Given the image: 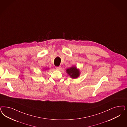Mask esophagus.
<instances>
[{
    "label": "esophagus",
    "mask_w": 127,
    "mask_h": 127,
    "mask_svg": "<svg viewBox=\"0 0 127 127\" xmlns=\"http://www.w3.org/2000/svg\"><path fill=\"white\" fill-rule=\"evenodd\" d=\"M55 68L57 70H60L61 68V66H56Z\"/></svg>",
    "instance_id": "obj_1"
}]
</instances>
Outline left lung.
I'll use <instances>...</instances> for the list:
<instances>
[{
  "label": "left lung",
  "mask_w": 127,
  "mask_h": 127,
  "mask_svg": "<svg viewBox=\"0 0 127 127\" xmlns=\"http://www.w3.org/2000/svg\"><path fill=\"white\" fill-rule=\"evenodd\" d=\"M66 72L72 78H76L79 77L80 72L79 69H77L76 67L73 66L66 70Z\"/></svg>",
  "instance_id": "obj_1"
}]
</instances>
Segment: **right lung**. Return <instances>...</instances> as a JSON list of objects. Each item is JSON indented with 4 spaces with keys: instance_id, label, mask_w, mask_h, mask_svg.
Here are the masks:
<instances>
[{
    "instance_id": "right-lung-1",
    "label": "right lung",
    "mask_w": 127,
    "mask_h": 127,
    "mask_svg": "<svg viewBox=\"0 0 127 127\" xmlns=\"http://www.w3.org/2000/svg\"><path fill=\"white\" fill-rule=\"evenodd\" d=\"M48 69V68H46V69Z\"/></svg>"
}]
</instances>
